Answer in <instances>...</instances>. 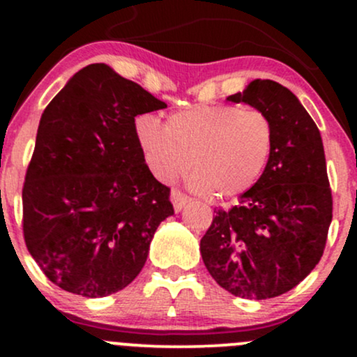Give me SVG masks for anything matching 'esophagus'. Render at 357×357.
Wrapping results in <instances>:
<instances>
[{"label":"esophagus","instance_id":"34e87169","mask_svg":"<svg viewBox=\"0 0 357 357\" xmlns=\"http://www.w3.org/2000/svg\"><path fill=\"white\" fill-rule=\"evenodd\" d=\"M171 202H173L174 210L179 211V210H181V208L184 206V204L191 202V198H190V196H188V195H184L183 191L173 190V191H171Z\"/></svg>","mask_w":357,"mask_h":357}]
</instances>
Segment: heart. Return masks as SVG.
Returning a JSON list of instances; mask_svg holds the SVG:
<instances>
[{
	"mask_svg": "<svg viewBox=\"0 0 357 357\" xmlns=\"http://www.w3.org/2000/svg\"><path fill=\"white\" fill-rule=\"evenodd\" d=\"M136 137L158 179L173 181L192 161L196 191L231 198L264 176L275 146V127L260 109L196 104L171 114L166 124L151 114L139 116Z\"/></svg>",
	"mask_w": 357,
	"mask_h": 357,
	"instance_id": "heart-1",
	"label": "heart"
}]
</instances>
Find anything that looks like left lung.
<instances>
[{"instance_id":"left-lung-1","label":"left lung","mask_w":357,"mask_h":357,"mask_svg":"<svg viewBox=\"0 0 357 357\" xmlns=\"http://www.w3.org/2000/svg\"><path fill=\"white\" fill-rule=\"evenodd\" d=\"M264 110L275 127L272 158L238 204L213 211L199 250L216 284L252 301L292 290L312 272L333 221V192L322 137L284 85L253 80L228 97Z\"/></svg>"}]
</instances>
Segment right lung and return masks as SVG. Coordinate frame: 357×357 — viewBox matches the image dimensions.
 Instances as JSON below:
<instances>
[{
    "instance_id": "right-lung-1",
    "label": "right lung",
    "mask_w": 357,
    "mask_h": 357,
    "mask_svg": "<svg viewBox=\"0 0 357 357\" xmlns=\"http://www.w3.org/2000/svg\"><path fill=\"white\" fill-rule=\"evenodd\" d=\"M105 63L82 68L43 110L23 184V236L55 285L84 297L139 275L171 190L147 167L136 116L165 109Z\"/></svg>"
}]
</instances>
